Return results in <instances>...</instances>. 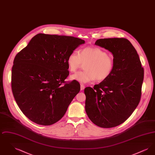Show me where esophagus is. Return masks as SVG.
Listing matches in <instances>:
<instances>
[{
    "mask_svg": "<svg viewBox=\"0 0 155 155\" xmlns=\"http://www.w3.org/2000/svg\"><path fill=\"white\" fill-rule=\"evenodd\" d=\"M85 88V86L83 85V84H81V91H82V90H84Z\"/></svg>",
    "mask_w": 155,
    "mask_h": 155,
    "instance_id": "1",
    "label": "esophagus"
}]
</instances>
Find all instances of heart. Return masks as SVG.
Here are the masks:
<instances>
[{
	"label": "heart",
	"mask_w": 155,
	"mask_h": 155,
	"mask_svg": "<svg viewBox=\"0 0 155 155\" xmlns=\"http://www.w3.org/2000/svg\"><path fill=\"white\" fill-rule=\"evenodd\" d=\"M84 71L71 75L73 80L81 83H87L95 78L98 81L106 80L110 75L114 66L113 58L107 53L97 47H86L80 53L75 50L67 59L68 70L75 73L82 64Z\"/></svg>",
	"instance_id": "1"
}]
</instances>
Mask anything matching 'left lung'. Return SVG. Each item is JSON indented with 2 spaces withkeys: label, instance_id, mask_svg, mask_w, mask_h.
Returning a JSON list of instances; mask_svg holds the SVG:
<instances>
[{
  "label": "left lung",
  "instance_id": "8db88e82",
  "mask_svg": "<svg viewBox=\"0 0 155 155\" xmlns=\"http://www.w3.org/2000/svg\"><path fill=\"white\" fill-rule=\"evenodd\" d=\"M95 45L112 53L114 66L109 78L85 89V111L95 125L114 127L127 120L140 103L144 70L127 39H99Z\"/></svg>",
  "mask_w": 155,
  "mask_h": 155
}]
</instances>
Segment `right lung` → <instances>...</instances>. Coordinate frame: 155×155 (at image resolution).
<instances>
[{
	"label": "right lung",
	"mask_w": 155,
	"mask_h": 155,
	"mask_svg": "<svg viewBox=\"0 0 155 155\" xmlns=\"http://www.w3.org/2000/svg\"><path fill=\"white\" fill-rule=\"evenodd\" d=\"M85 41L71 36L38 34L15 56L12 89L23 114L38 124L50 125L62 118L80 91L69 75L67 59Z\"/></svg>",
	"instance_id": "1"
}]
</instances>
